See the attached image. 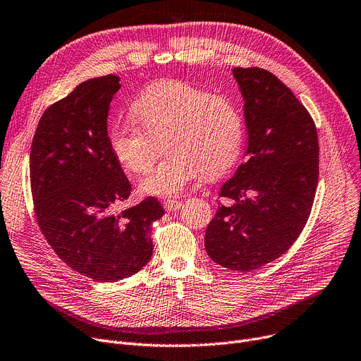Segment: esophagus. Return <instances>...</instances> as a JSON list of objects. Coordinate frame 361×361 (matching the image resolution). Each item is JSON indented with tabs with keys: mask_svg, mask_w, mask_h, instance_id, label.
<instances>
[{
	"mask_svg": "<svg viewBox=\"0 0 361 361\" xmlns=\"http://www.w3.org/2000/svg\"><path fill=\"white\" fill-rule=\"evenodd\" d=\"M181 204H183V203H181L180 200H177V199H166V200L164 202V207H165L168 212H173V210L180 209Z\"/></svg>",
	"mask_w": 361,
	"mask_h": 361,
	"instance_id": "1",
	"label": "esophagus"
}]
</instances>
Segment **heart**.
<instances>
[{"label": "heart", "mask_w": 361, "mask_h": 361, "mask_svg": "<svg viewBox=\"0 0 361 361\" xmlns=\"http://www.w3.org/2000/svg\"><path fill=\"white\" fill-rule=\"evenodd\" d=\"M130 116L110 126V147L123 168L145 174L165 137L170 152L142 181L152 196H173L204 171L216 177L235 164L244 142V120L236 103L184 81H161L135 100Z\"/></svg>", "instance_id": "obj_1"}]
</instances>
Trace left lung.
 Returning <instances> with one entry per match:
<instances>
[{"mask_svg":"<svg viewBox=\"0 0 361 361\" xmlns=\"http://www.w3.org/2000/svg\"><path fill=\"white\" fill-rule=\"evenodd\" d=\"M245 100L247 159L226 181L204 236L219 266L251 271L281 257L303 231L315 200L319 145L314 118L271 72L233 68Z\"/></svg>","mask_w":361,"mask_h":361,"instance_id":"8db88e82","label":"left lung"}]
</instances>
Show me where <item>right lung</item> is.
Segmentation results:
<instances>
[{"label": "right lung", "instance_id": "1", "mask_svg": "<svg viewBox=\"0 0 361 361\" xmlns=\"http://www.w3.org/2000/svg\"><path fill=\"white\" fill-rule=\"evenodd\" d=\"M120 78L80 84L47 107L30 149V188L37 225L68 267L97 281H117L151 259V231L164 209L149 196L116 210L132 185L114 157L107 116Z\"/></svg>", "mask_w": 361, "mask_h": 361}]
</instances>
